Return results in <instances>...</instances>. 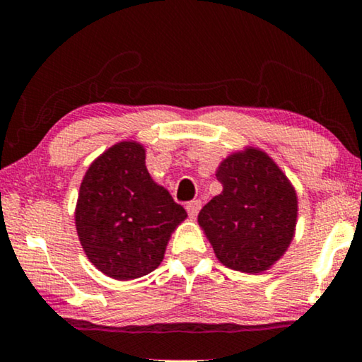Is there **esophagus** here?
<instances>
[{"mask_svg":"<svg viewBox=\"0 0 362 362\" xmlns=\"http://www.w3.org/2000/svg\"><path fill=\"white\" fill-rule=\"evenodd\" d=\"M199 209H201V201H197V199L187 202V204H186V211H187V214H189L191 219H196V216H197V212H199Z\"/></svg>","mask_w":362,"mask_h":362,"instance_id":"1","label":"esophagus"}]
</instances>
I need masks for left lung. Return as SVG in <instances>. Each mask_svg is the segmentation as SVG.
<instances>
[{
	"mask_svg": "<svg viewBox=\"0 0 362 362\" xmlns=\"http://www.w3.org/2000/svg\"><path fill=\"white\" fill-rule=\"evenodd\" d=\"M216 177L222 192L202 207L197 222L217 260L245 274L269 270L293 240L298 217L293 185L254 146L222 160Z\"/></svg>",
	"mask_w": 362,
	"mask_h": 362,
	"instance_id": "obj_1",
	"label": "left lung"
}]
</instances>
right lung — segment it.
I'll use <instances>...</instances> for the list:
<instances>
[{"label":"right lung","mask_w":362,"mask_h":362,"mask_svg":"<svg viewBox=\"0 0 362 362\" xmlns=\"http://www.w3.org/2000/svg\"><path fill=\"white\" fill-rule=\"evenodd\" d=\"M145 146L120 141L92 161L81 182L76 229L88 260L127 281L158 269L168 242L186 219L165 187L153 181Z\"/></svg>","instance_id":"obj_1"}]
</instances>
